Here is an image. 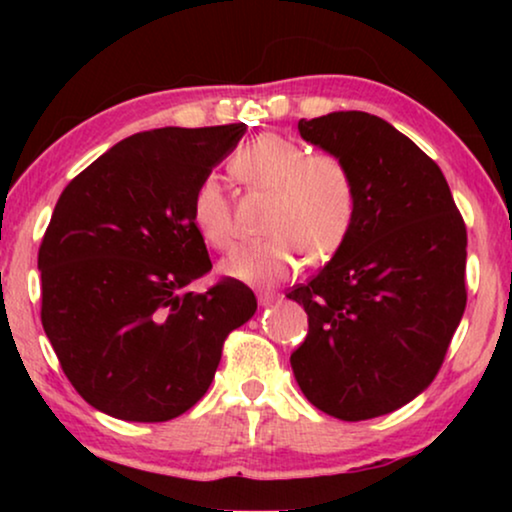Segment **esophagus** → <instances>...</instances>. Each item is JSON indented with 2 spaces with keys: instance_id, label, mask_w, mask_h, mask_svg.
I'll return each mask as SVG.
<instances>
[{
  "instance_id": "esophagus-1",
  "label": "esophagus",
  "mask_w": 512,
  "mask_h": 512,
  "mask_svg": "<svg viewBox=\"0 0 512 512\" xmlns=\"http://www.w3.org/2000/svg\"><path fill=\"white\" fill-rule=\"evenodd\" d=\"M277 300V296L275 293H258V305L261 307H268V305H272Z\"/></svg>"
}]
</instances>
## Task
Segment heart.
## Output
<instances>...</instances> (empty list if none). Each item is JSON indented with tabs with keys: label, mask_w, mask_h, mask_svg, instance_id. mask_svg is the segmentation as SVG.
Returning a JSON list of instances; mask_svg holds the SVG:
<instances>
[{
	"label": "heart",
	"mask_w": 512,
	"mask_h": 512,
	"mask_svg": "<svg viewBox=\"0 0 512 512\" xmlns=\"http://www.w3.org/2000/svg\"><path fill=\"white\" fill-rule=\"evenodd\" d=\"M230 170L244 186L270 193L272 202L263 226L270 237L230 251L221 263L226 277L249 286H275L298 270L300 254L310 263H326L347 244L359 191L340 156L310 153L296 139L265 132L230 158ZM191 219L212 247L226 249L233 242L230 205L214 174L195 188Z\"/></svg>",
	"instance_id": "b5f03b06"
}]
</instances>
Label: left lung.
I'll return each instance as SVG.
<instances>
[{"label":"left lung","mask_w":512,"mask_h":512,"mask_svg":"<svg viewBox=\"0 0 512 512\" xmlns=\"http://www.w3.org/2000/svg\"><path fill=\"white\" fill-rule=\"evenodd\" d=\"M300 137L340 156L359 191L345 247L286 298L307 312L291 368L307 401L361 422L433 382L466 310V226L440 167L366 111L298 121Z\"/></svg>","instance_id":"1"}]
</instances>
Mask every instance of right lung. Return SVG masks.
I'll use <instances>...</instances> for the list:
<instances>
[{
  "label": "right lung",
  "mask_w": 512,
  "mask_h": 512,
  "mask_svg": "<svg viewBox=\"0 0 512 512\" xmlns=\"http://www.w3.org/2000/svg\"><path fill=\"white\" fill-rule=\"evenodd\" d=\"M244 132H137L69 181L53 209L39 247L41 324L67 380L104 415L167 422L193 408L223 340L254 317V291L235 279L186 291L212 270L193 193Z\"/></svg>",
  "instance_id": "right-lung-1"
}]
</instances>
